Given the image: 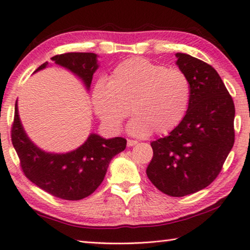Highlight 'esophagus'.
<instances>
[{
	"instance_id": "34e87169",
	"label": "esophagus",
	"mask_w": 250,
	"mask_h": 250,
	"mask_svg": "<svg viewBox=\"0 0 250 250\" xmlns=\"http://www.w3.org/2000/svg\"><path fill=\"white\" fill-rule=\"evenodd\" d=\"M135 144H138V141H135V140H128L126 141V145H128V146L130 147V146H134Z\"/></svg>"
}]
</instances>
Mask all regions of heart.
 Returning <instances> with one entry per match:
<instances>
[{"label":"heart","mask_w":250,"mask_h":250,"mask_svg":"<svg viewBox=\"0 0 250 250\" xmlns=\"http://www.w3.org/2000/svg\"><path fill=\"white\" fill-rule=\"evenodd\" d=\"M92 101L98 118L112 132L121 129L130 109L134 117L129 124L131 134H166L187 112L190 85L180 70L132 58L118 64L108 82H96Z\"/></svg>","instance_id":"heart-1"}]
</instances>
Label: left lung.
I'll list each match as a JSON object with an SVG mask.
<instances>
[{
	"label": "left lung",
	"mask_w": 250,
	"mask_h": 250,
	"mask_svg": "<svg viewBox=\"0 0 250 250\" xmlns=\"http://www.w3.org/2000/svg\"><path fill=\"white\" fill-rule=\"evenodd\" d=\"M176 58L189 81L188 109L167 137L151 143L146 175L167 196L184 197L208 187L220 174L234 145L235 106L215 69L186 53Z\"/></svg>",
	"instance_id": "obj_1"
}]
</instances>
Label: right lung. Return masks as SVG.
Returning a JSON list of instances; mask_svg holds the SVG:
<instances>
[{"instance_id": "add662e5", "label": "right lung", "mask_w": 250, "mask_h": 250, "mask_svg": "<svg viewBox=\"0 0 250 250\" xmlns=\"http://www.w3.org/2000/svg\"><path fill=\"white\" fill-rule=\"evenodd\" d=\"M51 60L79 76L89 89L93 75L98 69L97 54L69 52L54 56ZM47 65L48 62H44L35 72ZM11 135L27 178L40 189L63 200H82L92 194L105 178L112 157L126 146L124 138L104 139L92 133L74 151L64 154L42 151L27 137L18 115L17 101Z\"/></svg>"}]
</instances>
